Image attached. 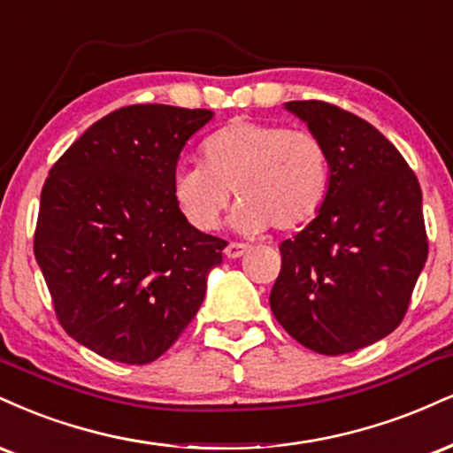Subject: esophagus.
Returning <instances> with one entry per match:
<instances>
[{"mask_svg":"<svg viewBox=\"0 0 453 453\" xmlns=\"http://www.w3.org/2000/svg\"><path fill=\"white\" fill-rule=\"evenodd\" d=\"M248 250H250L248 243L231 242V243H228V246L225 248V254H226V258H239V257H243V254H246Z\"/></svg>","mask_w":453,"mask_h":453,"instance_id":"34e87169","label":"esophagus"}]
</instances>
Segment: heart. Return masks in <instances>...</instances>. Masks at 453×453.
Listing matches in <instances>:
<instances>
[{
    "mask_svg": "<svg viewBox=\"0 0 453 453\" xmlns=\"http://www.w3.org/2000/svg\"><path fill=\"white\" fill-rule=\"evenodd\" d=\"M331 186L326 146L310 131L239 119L211 133L203 163L173 175L180 214L199 231H211L235 188L237 231L258 233L273 225L292 231L316 218Z\"/></svg>",
    "mask_w": 453,
    "mask_h": 453,
    "instance_id": "obj_1",
    "label": "heart"
}]
</instances>
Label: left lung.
I'll list each match as a JSON object with an SVG mask.
<instances>
[{"mask_svg": "<svg viewBox=\"0 0 453 453\" xmlns=\"http://www.w3.org/2000/svg\"><path fill=\"white\" fill-rule=\"evenodd\" d=\"M326 146L331 186L316 218L281 242L271 311L318 354H349L405 318L428 258L422 188L373 125L324 101H288Z\"/></svg>", "mask_w": 453, "mask_h": 453, "instance_id": "8db88e82", "label": "left lung"}]
</instances>
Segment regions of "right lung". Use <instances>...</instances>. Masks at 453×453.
Listing matches in <instances>:
<instances>
[{
    "label": "right lung",
    "instance_id": "add662e5",
    "mask_svg": "<svg viewBox=\"0 0 453 453\" xmlns=\"http://www.w3.org/2000/svg\"><path fill=\"white\" fill-rule=\"evenodd\" d=\"M211 110L120 108L52 165L34 252L61 326L108 360L148 365L199 311L226 242L186 222L172 182Z\"/></svg>",
    "mask_w": 453,
    "mask_h": 453
}]
</instances>
